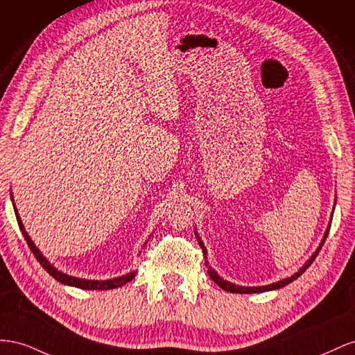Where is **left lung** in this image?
<instances>
[{"label": "left lung", "mask_w": 355, "mask_h": 355, "mask_svg": "<svg viewBox=\"0 0 355 355\" xmlns=\"http://www.w3.org/2000/svg\"><path fill=\"white\" fill-rule=\"evenodd\" d=\"M329 230H330V225H329V229H327V232H326V235H324V239H322V242H321V245L318 247V250L313 252V256L308 260V263L305 266H303L299 272H296L295 275H291L290 278H286V279H282V281H278V282H275V284H269V286H263V287H239V286H235V284H232V282H227V281H225L223 278H220L217 273L212 270L209 266H208V261H205V266H208V273H209V278L214 281V282H217V286H220L223 290H226V291H230V293H244V295H248V293H261V291H269V290H277V288H281V287H284V286H287V284H290V282H293L295 281L296 278H299L303 272H305L309 266H311V263L315 260V257L318 256V252H320V250H321V247L324 245V241H326V238H327V234H329ZM198 242H199V245H200V248H202V251H204V256L207 254V250H205V247H204V244H202V241L199 239V236H198ZM207 259V257H205Z\"/></svg>", "instance_id": "left-lung-1"}]
</instances>
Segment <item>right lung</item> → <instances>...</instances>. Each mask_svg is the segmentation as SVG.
I'll use <instances>...</instances> for the list:
<instances>
[{"mask_svg": "<svg viewBox=\"0 0 355 355\" xmlns=\"http://www.w3.org/2000/svg\"><path fill=\"white\" fill-rule=\"evenodd\" d=\"M15 212H16V218H17V223H19V227H20V232H22V235L26 241V244L29 247V250L33 251V254L35 256V259L40 261V265H42L47 273H50L55 279H58L59 282H62V284H67V286H73V287H77V288H83V290H110V288H117L120 286L126 284V282L132 281V278H135V270L134 272H129L126 273V275L123 277H119V278H114V279H107V281H89V279H80V278H74V277H69L67 275V273H62L56 270V268H53L50 263L42 256V252H40L37 250V247L34 245V242L29 239L28 234L24 229V225L22 221H20V217L17 214V209L15 208Z\"/></svg>", "mask_w": 355, "mask_h": 355, "instance_id": "right-lung-1", "label": "right lung"}]
</instances>
